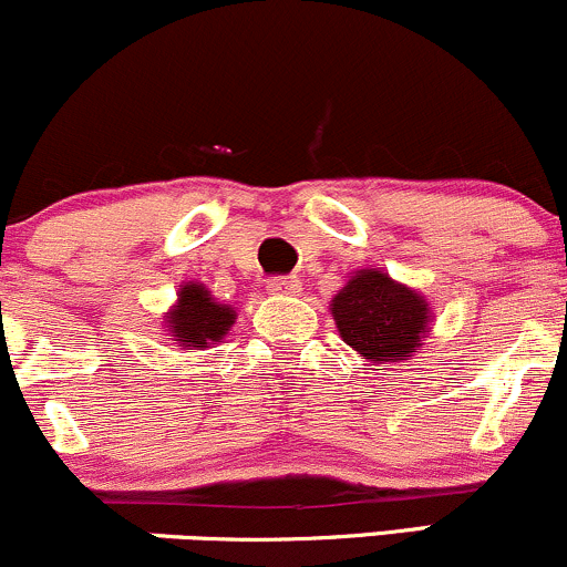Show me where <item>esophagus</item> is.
I'll return each instance as SVG.
<instances>
[{
    "instance_id": "1",
    "label": "esophagus",
    "mask_w": 567,
    "mask_h": 567,
    "mask_svg": "<svg viewBox=\"0 0 567 567\" xmlns=\"http://www.w3.org/2000/svg\"><path fill=\"white\" fill-rule=\"evenodd\" d=\"M267 291H270V295H297V291H300V281L291 276H272L270 281H267Z\"/></svg>"
}]
</instances>
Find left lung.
<instances>
[{"instance_id": "1", "label": "left lung", "mask_w": 567, "mask_h": 567, "mask_svg": "<svg viewBox=\"0 0 567 567\" xmlns=\"http://www.w3.org/2000/svg\"><path fill=\"white\" fill-rule=\"evenodd\" d=\"M332 316L342 340L378 367L421 351L429 305L383 270H361L337 291Z\"/></svg>"}]
</instances>
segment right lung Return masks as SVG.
<instances>
[{"mask_svg":"<svg viewBox=\"0 0 567 567\" xmlns=\"http://www.w3.org/2000/svg\"><path fill=\"white\" fill-rule=\"evenodd\" d=\"M233 321L235 310L230 305H216L206 286L187 284L179 291V305L168 316V332L174 334L176 346L187 348V351H203V348L219 342L233 327Z\"/></svg>","mask_w":567,"mask_h":567,"instance_id":"right-lung-1","label":"right lung"}]
</instances>
